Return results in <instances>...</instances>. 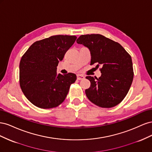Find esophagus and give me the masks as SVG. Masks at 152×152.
Returning <instances> with one entry per match:
<instances>
[{
    "label": "esophagus",
    "instance_id": "esophagus-1",
    "mask_svg": "<svg viewBox=\"0 0 152 152\" xmlns=\"http://www.w3.org/2000/svg\"><path fill=\"white\" fill-rule=\"evenodd\" d=\"M77 80H80L84 79L85 77H84L83 75H77Z\"/></svg>",
    "mask_w": 152,
    "mask_h": 152
}]
</instances>
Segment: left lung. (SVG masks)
Segmentation results:
<instances>
[{"label": "left lung", "instance_id": "1", "mask_svg": "<svg viewBox=\"0 0 152 152\" xmlns=\"http://www.w3.org/2000/svg\"><path fill=\"white\" fill-rule=\"evenodd\" d=\"M77 43L91 52V65L102 66V76H87L91 86L86 94L92 103L102 108H112L126 97L132 84L134 72L131 57L122 45L100 34L82 35Z\"/></svg>", "mask_w": 152, "mask_h": 152}]
</instances>
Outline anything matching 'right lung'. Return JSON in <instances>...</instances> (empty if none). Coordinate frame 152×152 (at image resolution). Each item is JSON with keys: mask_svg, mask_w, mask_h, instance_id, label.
<instances>
[{"mask_svg": "<svg viewBox=\"0 0 152 152\" xmlns=\"http://www.w3.org/2000/svg\"><path fill=\"white\" fill-rule=\"evenodd\" d=\"M76 36L58 35L35 42L21 57L20 84L26 98L43 109L62 103L77 76L57 73V66L74 44Z\"/></svg>", "mask_w": 152, "mask_h": 152, "instance_id": "right-lung-1", "label": "right lung"}]
</instances>
